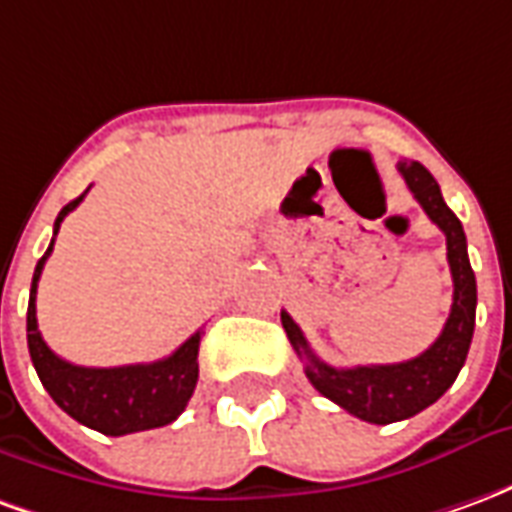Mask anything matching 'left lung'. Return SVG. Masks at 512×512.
I'll use <instances>...</instances> for the list:
<instances>
[{"label":"left lung","mask_w":512,"mask_h":512,"mask_svg":"<svg viewBox=\"0 0 512 512\" xmlns=\"http://www.w3.org/2000/svg\"><path fill=\"white\" fill-rule=\"evenodd\" d=\"M397 172L403 175L414 200L430 216V222L447 238V263H450L455 290H452L450 318L436 337V343L414 359L397 365L332 367L312 354L296 321L288 312H282V326L288 332L290 345L307 362L304 373L310 384L348 414L373 425H389L414 417L422 408L433 406L450 389L469 354L474 310H477V282L466 252L463 224L447 208L436 178L419 161H397Z\"/></svg>","instance_id":"1"}]
</instances>
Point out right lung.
<instances>
[{
  "instance_id": "right-lung-1",
  "label": "right lung",
  "mask_w": 512,
  "mask_h": 512,
  "mask_svg": "<svg viewBox=\"0 0 512 512\" xmlns=\"http://www.w3.org/2000/svg\"><path fill=\"white\" fill-rule=\"evenodd\" d=\"M84 194L62 208L54 222V238L60 233L62 219L84 200ZM54 238L46 255L40 257L35 266L27 307V345L40 384L46 386L51 400L68 417L104 436H126V433L164 428L169 422H175L183 414L189 397L194 395L197 376H200L197 354H200V340L205 332L197 329L175 354L150 365L82 367L60 359L40 337L38 315H35L38 279L54 249Z\"/></svg>"
}]
</instances>
